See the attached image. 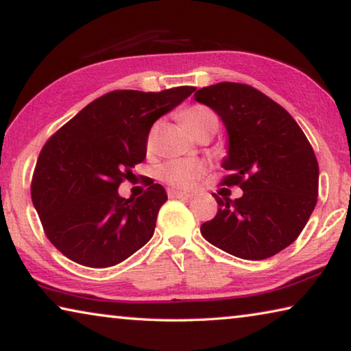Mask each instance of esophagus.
Segmentation results:
<instances>
[{
    "mask_svg": "<svg viewBox=\"0 0 351 351\" xmlns=\"http://www.w3.org/2000/svg\"><path fill=\"white\" fill-rule=\"evenodd\" d=\"M167 193H169V197H170V198H181V199L192 198V193L181 192V190H175V189H169V190H167Z\"/></svg>",
    "mask_w": 351,
    "mask_h": 351,
    "instance_id": "1",
    "label": "esophagus"
}]
</instances>
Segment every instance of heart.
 Returning a JSON list of instances; mask_svg holds the SVG:
<instances>
[{"mask_svg": "<svg viewBox=\"0 0 351 351\" xmlns=\"http://www.w3.org/2000/svg\"><path fill=\"white\" fill-rule=\"evenodd\" d=\"M182 121L193 136L203 130L217 128L218 119L210 108L204 105H192L182 111ZM148 147L153 144V132L148 136ZM206 162L197 158L170 159L158 169V176L170 186L180 189H190L195 186L201 176L206 173Z\"/></svg>", "mask_w": 351, "mask_h": 351, "instance_id": "b5f03b06", "label": "heart"}]
</instances>
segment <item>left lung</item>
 <instances>
[{
  "mask_svg": "<svg viewBox=\"0 0 351 351\" xmlns=\"http://www.w3.org/2000/svg\"><path fill=\"white\" fill-rule=\"evenodd\" d=\"M195 100L217 112L228 132L229 171L223 186L240 198H219L201 234L210 245L245 260L269 258L293 243L317 203L319 165L305 133L289 112L255 88L221 82Z\"/></svg>",
  "mask_w": 351,
  "mask_h": 351,
  "instance_id": "8db88e82",
  "label": "left lung"
}]
</instances>
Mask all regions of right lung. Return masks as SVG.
Segmentation results:
<instances>
[{
  "label": "right lung",
  "instance_id": "obj_1",
  "mask_svg": "<svg viewBox=\"0 0 351 351\" xmlns=\"http://www.w3.org/2000/svg\"><path fill=\"white\" fill-rule=\"evenodd\" d=\"M197 88L111 91L86 105L46 142L32 178V203L49 241L88 268L121 263L148 243L167 201L161 184L139 198L117 189L147 154L150 128Z\"/></svg>",
  "mask_w": 351,
  "mask_h": 351
}]
</instances>
